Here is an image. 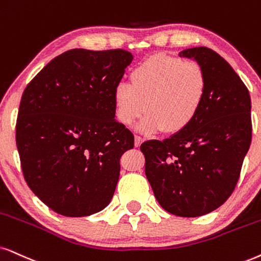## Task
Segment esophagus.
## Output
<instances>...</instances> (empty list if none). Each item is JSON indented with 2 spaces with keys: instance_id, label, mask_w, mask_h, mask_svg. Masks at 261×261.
Returning a JSON list of instances; mask_svg holds the SVG:
<instances>
[{
  "instance_id": "1",
  "label": "esophagus",
  "mask_w": 261,
  "mask_h": 261,
  "mask_svg": "<svg viewBox=\"0 0 261 261\" xmlns=\"http://www.w3.org/2000/svg\"><path fill=\"white\" fill-rule=\"evenodd\" d=\"M143 138L140 136H135V147H140L142 143H143Z\"/></svg>"
}]
</instances>
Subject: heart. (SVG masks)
I'll return each instance as SVG.
<instances>
[{
  "label": "heart",
  "instance_id": "1",
  "mask_svg": "<svg viewBox=\"0 0 261 261\" xmlns=\"http://www.w3.org/2000/svg\"><path fill=\"white\" fill-rule=\"evenodd\" d=\"M207 88L206 72L197 62L151 55L131 71L130 85L119 84L114 89L115 118L130 126L146 112L140 125L143 133H183L196 119Z\"/></svg>",
  "mask_w": 261,
  "mask_h": 261
}]
</instances>
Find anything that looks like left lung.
Wrapping results in <instances>:
<instances>
[{
	"label": "left lung",
	"mask_w": 261,
	"mask_h": 261,
	"mask_svg": "<svg viewBox=\"0 0 261 261\" xmlns=\"http://www.w3.org/2000/svg\"><path fill=\"white\" fill-rule=\"evenodd\" d=\"M208 88L196 119L183 133L141 146L146 176L158 202L178 217H200L225 202L239 180L252 141L250 96L239 74L218 53L189 48Z\"/></svg>",
	"instance_id": "8db88e82"
}]
</instances>
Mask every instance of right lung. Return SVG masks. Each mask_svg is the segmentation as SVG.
Returning <instances> with one entry per match:
<instances>
[{
  "instance_id": "right-lung-1",
  "label": "right lung",
  "mask_w": 261,
  "mask_h": 261,
  "mask_svg": "<svg viewBox=\"0 0 261 261\" xmlns=\"http://www.w3.org/2000/svg\"><path fill=\"white\" fill-rule=\"evenodd\" d=\"M133 54L123 49H71L28 84L16 119L24 178L49 208L87 217L108 206L120 158L134 135L114 119V89Z\"/></svg>"
}]
</instances>
